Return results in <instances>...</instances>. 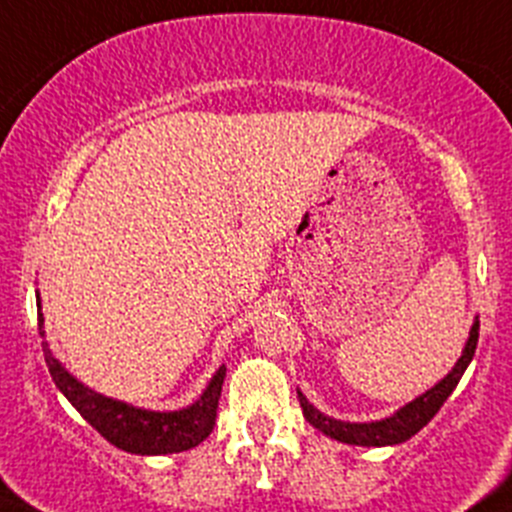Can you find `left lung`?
Wrapping results in <instances>:
<instances>
[{
	"instance_id": "obj_1",
	"label": "left lung",
	"mask_w": 512,
	"mask_h": 512,
	"mask_svg": "<svg viewBox=\"0 0 512 512\" xmlns=\"http://www.w3.org/2000/svg\"><path fill=\"white\" fill-rule=\"evenodd\" d=\"M477 336H480V321H472L470 338H467L465 348H462V356L457 358V364L452 366V371L444 379H439L432 389H427L424 394H419L417 399H412L409 404H404L401 409H396L394 414L384 419H376V422H343V419H333L328 414H323L321 409H315L308 401V396L298 389L300 407H303L305 419L313 424L318 432H323L326 437L338 439L343 444H356V447H391V444H401L412 439L414 434L422 427H427L429 419L439 412L447 396L455 391V386L460 384L462 374L470 366L472 356H475L477 348Z\"/></svg>"
}]
</instances>
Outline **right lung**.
Wrapping results in <instances>:
<instances>
[{
  "instance_id": "1",
  "label": "right lung",
  "mask_w": 512,
  "mask_h": 512,
  "mask_svg": "<svg viewBox=\"0 0 512 512\" xmlns=\"http://www.w3.org/2000/svg\"><path fill=\"white\" fill-rule=\"evenodd\" d=\"M37 308H40V313H37L40 336H45L40 293H37ZM42 351H45L47 369H50L57 389L78 409L80 417L90 427L98 429L108 442L116 444L118 450L131 452V455H174V452H184L202 444L214 429L217 404L219 396H222L224 376H227L224 364L214 371L207 389L199 394L194 404L174 409V412H154V409L133 407L121 399H111V396L85 386L57 361L47 341H42Z\"/></svg>"
}]
</instances>
